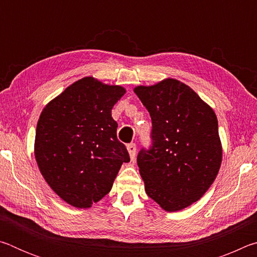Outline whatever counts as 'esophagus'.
I'll list each match as a JSON object with an SVG mask.
<instances>
[{
	"label": "esophagus",
	"instance_id": "1",
	"mask_svg": "<svg viewBox=\"0 0 257 257\" xmlns=\"http://www.w3.org/2000/svg\"><path fill=\"white\" fill-rule=\"evenodd\" d=\"M127 150L129 152V155H130V159L134 160L135 156H136V145L132 143V144H128L127 145Z\"/></svg>",
	"mask_w": 257,
	"mask_h": 257
}]
</instances>
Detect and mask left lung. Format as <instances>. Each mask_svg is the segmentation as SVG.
<instances>
[{
    "instance_id": "left-lung-1",
    "label": "left lung",
    "mask_w": 257,
    "mask_h": 257,
    "mask_svg": "<svg viewBox=\"0 0 257 257\" xmlns=\"http://www.w3.org/2000/svg\"><path fill=\"white\" fill-rule=\"evenodd\" d=\"M152 119V146L137 155L145 191L163 210L180 211L210 188L222 161L217 119L176 79L134 89Z\"/></svg>"
}]
</instances>
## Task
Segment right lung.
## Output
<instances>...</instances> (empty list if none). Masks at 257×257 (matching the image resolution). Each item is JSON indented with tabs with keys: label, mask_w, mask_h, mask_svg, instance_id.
Instances as JSON below:
<instances>
[{
	"label": "right lung",
	"mask_w": 257,
	"mask_h": 257,
	"mask_svg": "<svg viewBox=\"0 0 257 257\" xmlns=\"http://www.w3.org/2000/svg\"><path fill=\"white\" fill-rule=\"evenodd\" d=\"M124 93L123 87L85 77L41 113L35 137L36 162L51 188L72 206L87 208L102 199L121 165L130 161L111 115Z\"/></svg>",
	"instance_id": "add662e5"
}]
</instances>
